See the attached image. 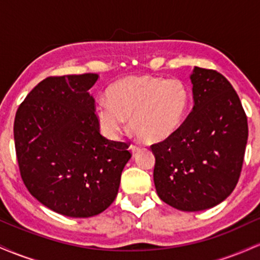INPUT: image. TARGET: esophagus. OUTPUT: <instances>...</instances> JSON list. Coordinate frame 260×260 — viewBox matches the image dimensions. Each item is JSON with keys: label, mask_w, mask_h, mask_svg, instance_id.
<instances>
[{"label": "esophagus", "mask_w": 260, "mask_h": 260, "mask_svg": "<svg viewBox=\"0 0 260 260\" xmlns=\"http://www.w3.org/2000/svg\"><path fill=\"white\" fill-rule=\"evenodd\" d=\"M129 150L132 151L133 154H136L137 151H139V150H140V147H139V145H137V144H131V147H129Z\"/></svg>", "instance_id": "1"}]
</instances>
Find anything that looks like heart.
Returning a JSON list of instances; mask_svg holds the SVG:
<instances>
[{"label": "heart", "instance_id": "obj_1", "mask_svg": "<svg viewBox=\"0 0 260 260\" xmlns=\"http://www.w3.org/2000/svg\"><path fill=\"white\" fill-rule=\"evenodd\" d=\"M107 99L95 103L101 131L116 138L129 116V127L139 138L155 143L180 129L192 101L190 89L178 78L156 76L128 77L107 89Z\"/></svg>", "mask_w": 260, "mask_h": 260}]
</instances>
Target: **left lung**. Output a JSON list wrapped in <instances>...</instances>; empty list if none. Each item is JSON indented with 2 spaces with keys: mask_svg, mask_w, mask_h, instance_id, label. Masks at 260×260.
Masks as SVG:
<instances>
[{
  "mask_svg": "<svg viewBox=\"0 0 260 260\" xmlns=\"http://www.w3.org/2000/svg\"><path fill=\"white\" fill-rule=\"evenodd\" d=\"M194 106L180 129L151 145L161 201L199 211L225 201L242 171L248 123L237 92L217 71L194 67Z\"/></svg>",
  "mask_w": 260,
  "mask_h": 260,
  "instance_id": "8db88e82",
  "label": "left lung"
}]
</instances>
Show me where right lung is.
Masks as SVG:
<instances>
[{
    "instance_id": "1",
    "label": "right lung",
    "mask_w": 260,
    "mask_h": 260,
    "mask_svg": "<svg viewBox=\"0 0 260 260\" xmlns=\"http://www.w3.org/2000/svg\"><path fill=\"white\" fill-rule=\"evenodd\" d=\"M99 76L47 77L18 107V166L32 197L56 213L90 217L115 201L129 145L100 134L89 89Z\"/></svg>"
}]
</instances>
